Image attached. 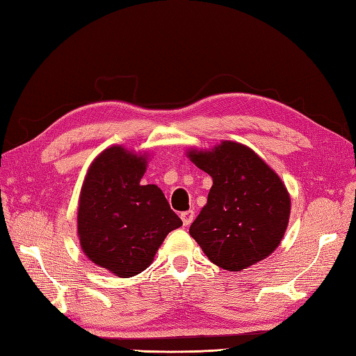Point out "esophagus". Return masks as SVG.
I'll return each mask as SVG.
<instances>
[{
	"label": "esophagus",
	"instance_id": "obj_1",
	"mask_svg": "<svg viewBox=\"0 0 356 356\" xmlns=\"http://www.w3.org/2000/svg\"><path fill=\"white\" fill-rule=\"evenodd\" d=\"M180 218H182V222L185 226H190L194 220V211L190 209V211H185V213L180 214Z\"/></svg>",
	"mask_w": 356,
	"mask_h": 356
}]
</instances>
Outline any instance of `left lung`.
<instances>
[{
  "label": "left lung",
  "mask_w": 356,
  "mask_h": 356,
  "mask_svg": "<svg viewBox=\"0 0 356 356\" xmlns=\"http://www.w3.org/2000/svg\"><path fill=\"white\" fill-rule=\"evenodd\" d=\"M213 177L207 205L190 234L208 259L238 272L266 259L282 241L291 197L282 179L251 148L225 140L211 151H188Z\"/></svg>",
  "instance_id": "left-lung-1"
}]
</instances>
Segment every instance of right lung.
Here are the masks:
<instances>
[{"instance_id":"add662e5","label":"right lung","mask_w":356,"mask_h":356,"mask_svg":"<svg viewBox=\"0 0 356 356\" xmlns=\"http://www.w3.org/2000/svg\"><path fill=\"white\" fill-rule=\"evenodd\" d=\"M147 156L113 145L90 165L81 190L78 237L95 264L120 278L140 274L182 220L162 190L142 185Z\"/></svg>"}]
</instances>
